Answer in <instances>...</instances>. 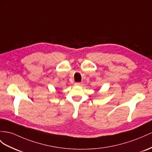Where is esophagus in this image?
<instances>
[{"label":"esophagus","instance_id":"obj_1","mask_svg":"<svg viewBox=\"0 0 152 152\" xmlns=\"http://www.w3.org/2000/svg\"><path fill=\"white\" fill-rule=\"evenodd\" d=\"M83 85L82 83H80V82H77V83H75L76 86H81V85Z\"/></svg>","mask_w":152,"mask_h":152}]
</instances>
